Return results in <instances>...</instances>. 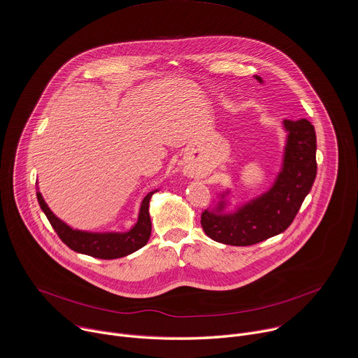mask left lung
Instances as JSON below:
<instances>
[{
  "label": "left lung",
  "mask_w": 358,
  "mask_h": 358,
  "mask_svg": "<svg viewBox=\"0 0 358 358\" xmlns=\"http://www.w3.org/2000/svg\"><path fill=\"white\" fill-rule=\"evenodd\" d=\"M263 83L262 77L255 76ZM287 143L281 170L262 195L226 212L229 189L212 210L205 209L201 224L212 241L230 246H252L282 233L295 219L316 177V134L308 119L284 121Z\"/></svg>",
  "instance_id": "1"
}]
</instances>
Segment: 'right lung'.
Instances as JSON below:
<instances>
[{"instance_id": "obj_1", "label": "right lung", "mask_w": 358, "mask_h": 358, "mask_svg": "<svg viewBox=\"0 0 358 358\" xmlns=\"http://www.w3.org/2000/svg\"><path fill=\"white\" fill-rule=\"evenodd\" d=\"M155 192H157V189L149 192L143 198L139 209L138 222L128 231H85L73 229L50 210L39 191L36 192V196L42 210L45 212L55 231L59 234L62 242L67 248L77 253L87 255L95 259L112 260L132 255L149 242L152 233L149 203Z\"/></svg>"}]
</instances>
